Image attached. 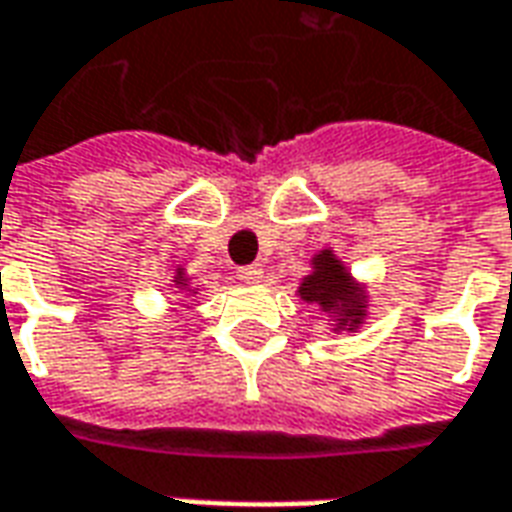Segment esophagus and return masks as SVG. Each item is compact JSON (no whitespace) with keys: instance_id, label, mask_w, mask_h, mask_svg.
I'll use <instances>...</instances> for the list:
<instances>
[{"instance_id":"obj_1","label":"esophagus","mask_w":512,"mask_h":512,"mask_svg":"<svg viewBox=\"0 0 512 512\" xmlns=\"http://www.w3.org/2000/svg\"><path fill=\"white\" fill-rule=\"evenodd\" d=\"M238 279L246 285H257L263 279V268L260 266H241L238 268Z\"/></svg>"}]
</instances>
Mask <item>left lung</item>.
<instances>
[{"mask_svg":"<svg viewBox=\"0 0 512 512\" xmlns=\"http://www.w3.org/2000/svg\"><path fill=\"white\" fill-rule=\"evenodd\" d=\"M296 296L307 304H315L329 318V332L343 334L362 329L367 321V285L351 274L332 246L315 252L310 260V274L301 279Z\"/></svg>","mask_w":512,"mask_h":512,"instance_id":"8db88e82","label":"left lung"}]
</instances>
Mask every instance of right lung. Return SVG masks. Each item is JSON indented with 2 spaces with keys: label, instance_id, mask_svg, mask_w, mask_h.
I'll return each instance as SVG.
<instances>
[{
  "label": "right lung",
  "instance_id": "add662e5",
  "mask_svg": "<svg viewBox=\"0 0 512 512\" xmlns=\"http://www.w3.org/2000/svg\"><path fill=\"white\" fill-rule=\"evenodd\" d=\"M189 274H186V268L183 266H175V274H172V279H169V290H178V293H186V296H191V293H197L200 288H191L189 285Z\"/></svg>",
  "mask_w": 512,
  "mask_h": 512
}]
</instances>
